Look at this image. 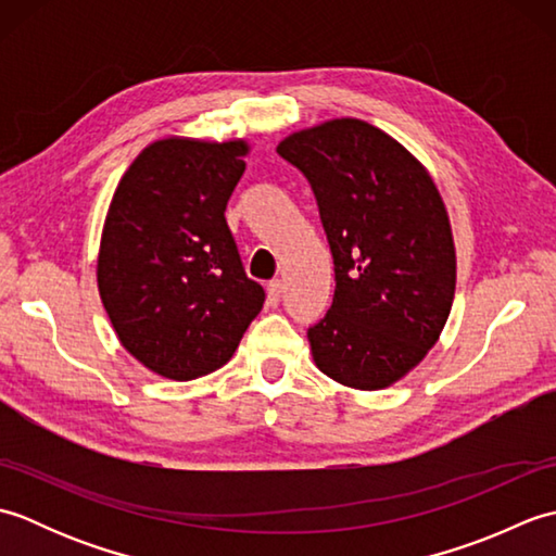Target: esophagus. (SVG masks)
<instances>
[{"label":"esophagus","instance_id":"esophagus-1","mask_svg":"<svg viewBox=\"0 0 556 556\" xmlns=\"http://www.w3.org/2000/svg\"><path fill=\"white\" fill-rule=\"evenodd\" d=\"M281 291H285V285H281L279 279H271L269 285H267V303H269V305H279Z\"/></svg>","mask_w":556,"mask_h":556}]
</instances>
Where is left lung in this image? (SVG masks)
Returning <instances> with one entry per match:
<instances>
[{"label": "left lung", "instance_id": "left-lung-1", "mask_svg": "<svg viewBox=\"0 0 556 556\" xmlns=\"http://www.w3.org/2000/svg\"><path fill=\"white\" fill-rule=\"evenodd\" d=\"M277 152L311 181L334 257V301L308 329L334 382L375 392L428 356L456 289V248L430 172L380 128L332 119Z\"/></svg>", "mask_w": 556, "mask_h": 556}]
</instances>
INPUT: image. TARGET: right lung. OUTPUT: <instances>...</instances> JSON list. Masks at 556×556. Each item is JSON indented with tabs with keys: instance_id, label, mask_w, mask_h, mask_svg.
Here are the masks:
<instances>
[{
	"instance_id": "add662e5",
	"label": "right lung",
	"mask_w": 556,
	"mask_h": 556,
	"mask_svg": "<svg viewBox=\"0 0 556 556\" xmlns=\"http://www.w3.org/2000/svg\"><path fill=\"white\" fill-rule=\"evenodd\" d=\"M243 138L169 136L140 150L104 217L98 289L122 346L186 382L222 368L263 311L224 219L245 172Z\"/></svg>"
}]
</instances>
